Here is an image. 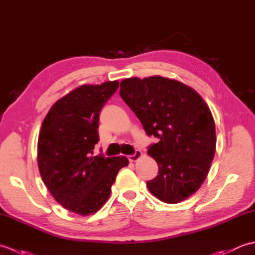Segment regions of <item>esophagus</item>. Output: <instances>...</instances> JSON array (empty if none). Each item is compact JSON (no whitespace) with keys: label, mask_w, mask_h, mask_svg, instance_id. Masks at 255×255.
Instances as JSON below:
<instances>
[{"label":"esophagus","mask_w":255,"mask_h":255,"mask_svg":"<svg viewBox=\"0 0 255 255\" xmlns=\"http://www.w3.org/2000/svg\"><path fill=\"white\" fill-rule=\"evenodd\" d=\"M141 155H142L141 151H140V150H136V151H134L133 154L128 155V160L130 161V162H134V161H137L138 159L141 158Z\"/></svg>","instance_id":"34e87169"}]
</instances>
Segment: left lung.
Masks as SVG:
<instances>
[{"label":"left lung","instance_id":"obj_1","mask_svg":"<svg viewBox=\"0 0 255 255\" xmlns=\"http://www.w3.org/2000/svg\"><path fill=\"white\" fill-rule=\"evenodd\" d=\"M124 102L158 142L148 147L159 172L149 191L167 204L191 196L204 183L216 149L215 122L196 91L162 77L122 81Z\"/></svg>","mask_w":255,"mask_h":255}]
</instances>
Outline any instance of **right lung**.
<instances>
[{
  "label": "right lung",
  "mask_w": 255,
  "mask_h": 255,
  "mask_svg": "<svg viewBox=\"0 0 255 255\" xmlns=\"http://www.w3.org/2000/svg\"><path fill=\"white\" fill-rule=\"evenodd\" d=\"M117 81L82 85L56 102L38 138V167L57 202L75 214H94L105 204L126 156L93 155L100 113L118 89Z\"/></svg>",
  "instance_id": "1"
}]
</instances>
